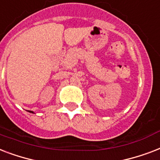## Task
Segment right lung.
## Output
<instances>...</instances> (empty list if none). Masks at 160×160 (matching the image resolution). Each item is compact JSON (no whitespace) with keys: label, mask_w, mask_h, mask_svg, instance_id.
<instances>
[{"label":"right lung","mask_w":160,"mask_h":160,"mask_svg":"<svg viewBox=\"0 0 160 160\" xmlns=\"http://www.w3.org/2000/svg\"><path fill=\"white\" fill-rule=\"evenodd\" d=\"M28 112H32V113H34V112H33V111H28Z\"/></svg>","instance_id":"add662e5"}]
</instances>
